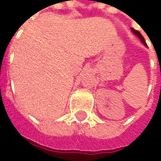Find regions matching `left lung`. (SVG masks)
<instances>
[{
    "label": "left lung",
    "instance_id": "1",
    "mask_svg": "<svg viewBox=\"0 0 161 161\" xmlns=\"http://www.w3.org/2000/svg\"><path fill=\"white\" fill-rule=\"evenodd\" d=\"M131 31L133 32L134 34H136V36L139 38V40H140V41H141V42H143V45H146V43H145V41H144V39L143 38V36L141 35V33H139V32H137V31H136V30H135V29H133V28H131ZM146 46H147V45H146Z\"/></svg>",
    "mask_w": 161,
    "mask_h": 161
}]
</instances>
